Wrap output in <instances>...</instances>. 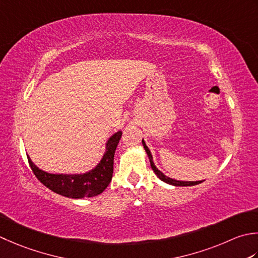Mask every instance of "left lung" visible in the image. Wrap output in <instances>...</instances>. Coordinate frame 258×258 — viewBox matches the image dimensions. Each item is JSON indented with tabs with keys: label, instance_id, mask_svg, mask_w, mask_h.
Returning a JSON list of instances; mask_svg holds the SVG:
<instances>
[{
	"label": "left lung",
	"instance_id": "obj_1",
	"mask_svg": "<svg viewBox=\"0 0 258 258\" xmlns=\"http://www.w3.org/2000/svg\"><path fill=\"white\" fill-rule=\"evenodd\" d=\"M142 144L144 146V149L146 151V153H148V156L150 159V163H151V168H152V170L154 171V173L159 176V178L164 181V182L169 183V184H172V185H176V186H190V185H196V184H199L203 182V181H178V180H174V179H171V178H168V176L164 175L162 172H161L160 170L156 169V166L154 165V162H153V158H152V154H151L150 150L148 146H146L145 142L142 140Z\"/></svg>",
	"mask_w": 258,
	"mask_h": 258
}]
</instances>
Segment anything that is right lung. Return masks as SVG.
I'll return each instance as SVG.
<instances>
[{"label":"right lung","mask_w":258,"mask_h":258,"mask_svg":"<svg viewBox=\"0 0 258 258\" xmlns=\"http://www.w3.org/2000/svg\"><path fill=\"white\" fill-rule=\"evenodd\" d=\"M122 132L110 136L106 144V152L95 169L84 174H51L40 170L28 158L32 172L43 185L53 192L67 198L80 199L85 197H95L107 188L113 178L114 154Z\"/></svg>","instance_id":"right-lung-1"}]
</instances>
